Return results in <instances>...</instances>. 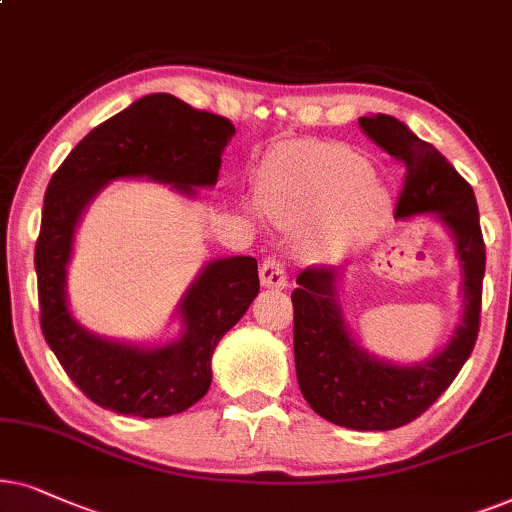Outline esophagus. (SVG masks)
Returning <instances> with one entry per match:
<instances>
[{
  "mask_svg": "<svg viewBox=\"0 0 512 512\" xmlns=\"http://www.w3.org/2000/svg\"><path fill=\"white\" fill-rule=\"evenodd\" d=\"M260 281L264 288H276L283 290L288 288V276H285L283 264L276 260V257H267L260 267Z\"/></svg>",
  "mask_w": 512,
  "mask_h": 512,
  "instance_id": "1",
  "label": "esophagus"
}]
</instances>
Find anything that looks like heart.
Instances as JSON below:
<instances>
[{"label":"heart","instance_id":"heart-1","mask_svg":"<svg viewBox=\"0 0 512 512\" xmlns=\"http://www.w3.org/2000/svg\"><path fill=\"white\" fill-rule=\"evenodd\" d=\"M257 203L271 220L306 227L311 255L363 248L391 213L365 156L335 142H285L262 170Z\"/></svg>","mask_w":512,"mask_h":512}]
</instances>
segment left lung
Returning <instances> with one entry per match:
<instances>
[{"label":"left lung","instance_id":"8db88e82","mask_svg":"<svg viewBox=\"0 0 512 512\" xmlns=\"http://www.w3.org/2000/svg\"><path fill=\"white\" fill-rule=\"evenodd\" d=\"M360 131L403 163L395 217L435 213L456 238L463 269V318L452 342L419 365H391L353 342L337 302V269L309 267L297 276L295 367L313 412L353 431H393L421 417L452 384L480 330L485 241L473 187L428 142L388 114L360 117Z\"/></svg>","mask_w":512,"mask_h":512}]
</instances>
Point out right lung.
<instances>
[{
  "label": "right lung",
  "instance_id": "add662e5",
  "mask_svg": "<svg viewBox=\"0 0 512 512\" xmlns=\"http://www.w3.org/2000/svg\"><path fill=\"white\" fill-rule=\"evenodd\" d=\"M234 133L229 119L175 95H145L95 126L46 187L34 248L39 323L67 377L105 410L159 419L199 403L213 379L215 346L257 297L260 276L255 257L208 262L180 304L185 332L177 342L156 349L109 342L67 309V262L79 217L107 182L121 177H149L189 196L196 187H215L222 149Z\"/></svg>",
  "mask_w": 512,
  "mask_h": 512
}]
</instances>
